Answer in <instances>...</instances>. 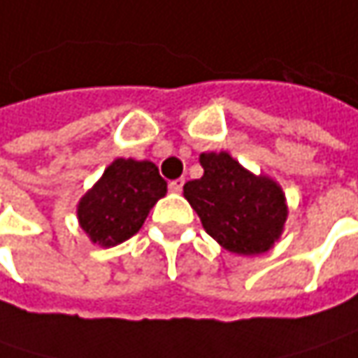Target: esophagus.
<instances>
[{"instance_id":"obj_1","label":"esophagus","mask_w":358,"mask_h":358,"mask_svg":"<svg viewBox=\"0 0 358 358\" xmlns=\"http://www.w3.org/2000/svg\"><path fill=\"white\" fill-rule=\"evenodd\" d=\"M183 183H185V179H175V181L169 183V191H171V193H181Z\"/></svg>"}]
</instances>
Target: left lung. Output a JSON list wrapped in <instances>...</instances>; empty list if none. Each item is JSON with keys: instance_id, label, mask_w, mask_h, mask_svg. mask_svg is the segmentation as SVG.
Instances as JSON below:
<instances>
[{"instance_id": "8db88e82", "label": "left lung", "mask_w": 358, "mask_h": 358, "mask_svg": "<svg viewBox=\"0 0 358 358\" xmlns=\"http://www.w3.org/2000/svg\"><path fill=\"white\" fill-rule=\"evenodd\" d=\"M203 177L187 181L183 195L203 229L235 255H261L281 239L287 199L268 175L245 169L227 151L201 153Z\"/></svg>"}]
</instances>
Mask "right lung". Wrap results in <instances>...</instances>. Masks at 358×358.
Wrapping results in <instances>:
<instances>
[{"label": "right lung", "mask_w": 358, "mask_h": 358, "mask_svg": "<svg viewBox=\"0 0 358 358\" xmlns=\"http://www.w3.org/2000/svg\"><path fill=\"white\" fill-rule=\"evenodd\" d=\"M167 193V181L151 161L115 159L77 203V221L91 243L115 247L143 227L151 207Z\"/></svg>", "instance_id": "obj_1"}]
</instances>
